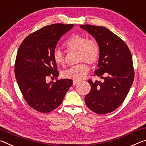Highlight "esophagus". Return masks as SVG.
Returning <instances> with one entry per match:
<instances>
[{
    "instance_id": "34e87169",
    "label": "esophagus",
    "mask_w": 146,
    "mask_h": 146,
    "mask_svg": "<svg viewBox=\"0 0 146 146\" xmlns=\"http://www.w3.org/2000/svg\"><path fill=\"white\" fill-rule=\"evenodd\" d=\"M78 82H79V80H73V86L77 84Z\"/></svg>"
}]
</instances>
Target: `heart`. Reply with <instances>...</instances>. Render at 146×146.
<instances>
[{"label": "heart", "mask_w": 146, "mask_h": 146, "mask_svg": "<svg viewBox=\"0 0 146 146\" xmlns=\"http://www.w3.org/2000/svg\"><path fill=\"white\" fill-rule=\"evenodd\" d=\"M64 46L68 51H77V62H82L76 65L71 66L64 71L62 75L66 78H82L89 71V66L84 62L90 64L96 63L100 55V47L97 41L88 39L85 36L74 35L64 42ZM53 58L58 66L65 64V55L60 49H55L53 53Z\"/></svg>", "instance_id": "obj_1"}]
</instances>
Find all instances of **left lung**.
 <instances>
[{"mask_svg": "<svg viewBox=\"0 0 146 146\" xmlns=\"http://www.w3.org/2000/svg\"><path fill=\"white\" fill-rule=\"evenodd\" d=\"M80 27L99 45V60L95 73L104 79L102 82L88 80L91 90L85 97L86 104L97 114H107L122 104L134 80L131 54L126 44L104 27L88 24Z\"/></svg>", "mask_w": 146, "mask_h": 146, "instance_id": "1", "label": "left lung"}]
</instances>
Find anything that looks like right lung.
<instances>
[{
  "label": "right lung",
  "instance_id": "1",
  "mask_svg": "<svg viewBox=\"0 0 146 146\" xmlns=\"http://www.w3.org/2000/svg\"><path fill=\"white\" fill-rule=\"evenodd\" d=\"M73 26L55 24L44 27L29 35L17 51L15 64L17 84L28 104L37 111L55 110L73 84L71 79L48 82L47 78H56L59 75L53 51L61 36Z\"/></svg>",
  "mask_w": 146,
  "mask_h": 146
}]
</instances>
